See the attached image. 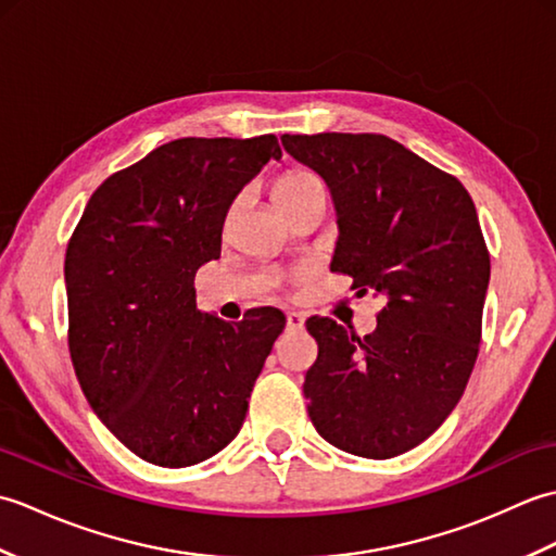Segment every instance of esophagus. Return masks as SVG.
<instances>
[{
  "mask_svg": "<svg viewBox=\"0 0 556 556\" xmlns=\"http://www.w3.org/2000/svg\"><path fill=\"white\" fill-rule=\"evenodd\" d=\"M305 325V317L301 313H289L287 315V327L291 329V332H299V329H303Z\"/></svg>",
  "mask_w": 556,
  "mask_h": 556,
  "instance_id": "34e87169",
  "label": "esophagus"
}]
</instances>
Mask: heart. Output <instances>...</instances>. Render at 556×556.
Masks as SVG:
<instances>
[{
    "instance_id": "1",
    "label": "heart",
    "mask_w": 556,
    "mask_h": 556,
    "mask_svg": "<svg viewBox=\"0 0 556 556\" xmlns=\"http://www.w3.org/2000/svg\"><path fill=\"white\" fill-rule=\"evenodd\" d=\"M317 191H323V186L313 174L291 169L281 174L275 186H271V198H275V205L281 210V215H289L293 207L301 205L305 198Z\"/></svg>"
}]
</instances>
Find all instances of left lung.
Wrapping results in <instances>:
<instances>
[{
  "mask_svg": "<svg viewBox=\"0 0 556 556\" xmlns=\"http://www.w3.org/2000/svg\"><path fill=\"white\" fill-rule=\"evenodd\" d=\"M337 207L332 271L384 296L372 334L311 317L308 416L329 444L392 458L440 428L464 396L482 332L490 253L456 176L380 134L281 136Z\"/></svg>",
  "mask_w": 556,
  "mask_h": 556,
  "instance_id": "obj_1",
  "label": "left lung"
}]
</instances>
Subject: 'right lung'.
<instances>
[{"label":"right lung","mask_w":556,"mask_h":556,"mask_svg":"<svg viewBox=\"0 0 556 556\" xmlns=\"http://www.w3.org/2000/svg\"><path fill=\"white\" fill-rule=\"evenodd\" d=\"M277 138H179L112 174L66 248L68 351L88 404L148 464L193 466L239 434L287 317L198 311L241 188L279 160Z\"/></svg>","instance_id":"obj_1"}]
</instances>
